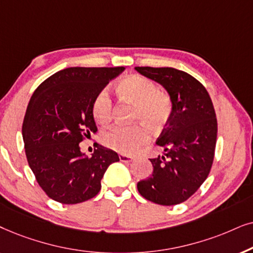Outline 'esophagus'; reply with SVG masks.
<instances>
[{
  "label": "esophagus",
  "mask_w": 253,
  "mask_h": 253,
  "mask_svg": "<svg viewBox=\"0 0 253 253\" xmlns=\"http://www.w3.org/2000/svg\"><path fill=\"white\" fill-rule=\"evenodd\" d=\"M119 160L125 163H129V162L134 161L133 156H128V155H119Z\"/></svg>",
  "instance_id": "1"
}]
</instances>
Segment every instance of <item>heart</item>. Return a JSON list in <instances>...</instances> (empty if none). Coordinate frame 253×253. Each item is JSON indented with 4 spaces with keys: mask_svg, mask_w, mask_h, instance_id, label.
Masks as SVG:
<instances>
[{
    "mask_svg": "<svg viewBox=\"0 0 253 253\" xmlns=\"http://www.w3.org/2000/svg\"><path fill=\"white\" fill-rule=\"evenodd\" d=\"M116 91L124 99L135 105L133 119L146 124L151 130H158L168 123L172 112V100L166 92L158 91L154 81L141 75L124 77ZM92 116L97 124L105 125L112 117V102L105 91L99 92L92 105ZM104 142L121 154H134L148 141L147 128L142 125L114 126L104 134Z\"/></svg>",
    "mask_w": 253,
    "mask_h": 253,
    "instance_id": "b5f03b06",
    "label": "heart"
}]
</instances>
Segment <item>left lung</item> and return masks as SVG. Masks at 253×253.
Segmentation results:
<instances>
[{"mask_svg":"<svg viewBox=\"0 0 253 253\" xmlns=\"http://www.w3.org/2000/svg\"><path fill=\"white\" fill-rule=\"evenodd\" d=\"M160 83L172 100V112L156 144L164 156L150 158L153 174L137 183L151 203L172 206L187 200L210 174L217 136L216 114L206 87L190 74L163 67H135Z\"/></svg>","mask_w":253,"mask_h":253,"instance_id":"1","label":"left lung"}]
</instances>
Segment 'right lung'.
<instances>
[{
	"mask_svg": "<svg viewBox=\"0 0 253 253\" xmlns=\"http://www.w3.org/2000/svg\"><path fill=\"white\" fill-rule=\"evenodd\" d=\"M125 70L70 67L53 74L37 87L23 121L29 166L50 199L74 205L96 197L116 151L97 144L91 157L80 142L97 132L92 105L107 83Z\"/></svg>",
	"mask_w": 253,
	"mask_h": 253,
	"instance_id": "right-lung-1",
	"label": "right lung"
}]
</instances>
